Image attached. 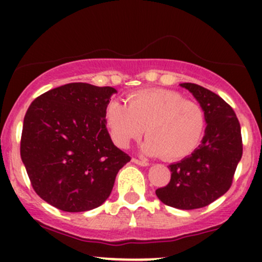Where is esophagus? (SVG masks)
<instances>
[{"mask_svg":"<svg viewBox=\"0 0 262 262\" xmlns=\"http://www.w3.org/2000/svg\"><path fill=\"white\" fill-rule=\"evenodd\" d=\"M132 161L134 162V164H137V165H139V166H149V162L148 161H145V160H139V159H132Z\"/></svg>","mask_w":262,"mask_h":262,"instance_id":"1","label":"esophagus"}]
</instances>
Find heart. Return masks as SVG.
<instances>
[{
    "label": "heart",
    "mask_w": 262,
    "mask_h": 262,
    "mask_svg": "<svg viewBox=\"0 0 262 262\" xmlns=\"http://www.w3.org/2000/svg\"><path fill=\"white\" fill-rule=\"evenodd\" d=\"M106 121L114 143L128 148L146 132L141 145L144 154L164 155L180 160L196 150L206 130L203 107L185 100L181 93L165 89L140 90L128 96L127 104L112 101L106 110Z\"/></svg>",
    "instance_id": "heart-1"
}]
</instances>
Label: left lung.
Instances as JSON below:
<instances>
[{
  "mask_svg": "<svg viewBox=\"0 0 262 262\" xmlns=\"http://www.w3.org/2000/svg\"><path fill=\"white\" fill-rule=\"evenodd\" d=\"M180 86L188 90L203 107L207 127L201 145L170 165L169 185L155 193L166 206L189 210L208 206L230 188L243 155V143L235 112L223 98L196 83Z\"/></svg>",
  "mask_w": 262,
  "mask_h": 262,
  "instance_id": "1",
  "label": "left lung"
}]
</instances>
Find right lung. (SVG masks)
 Instances as JSON below:
<instances>
[{
    "instance_id": "add662e5",
    "label": "right lung",
    "mask_w": 262,
    "mask_h": 262,
    "mask_svg": "<svg viewBox=\"0 0 262 262\" xmlns=\"http://www.w3.org/2000/svg\"><path fill=\"white\" fill-rule=\"evenodd\" d=\"M113 87L73 82L35 98L23 121L20 158L33 188L64 212H85L110 197L130 156L106 127Z\"/></svg>"
}]
</instances>
